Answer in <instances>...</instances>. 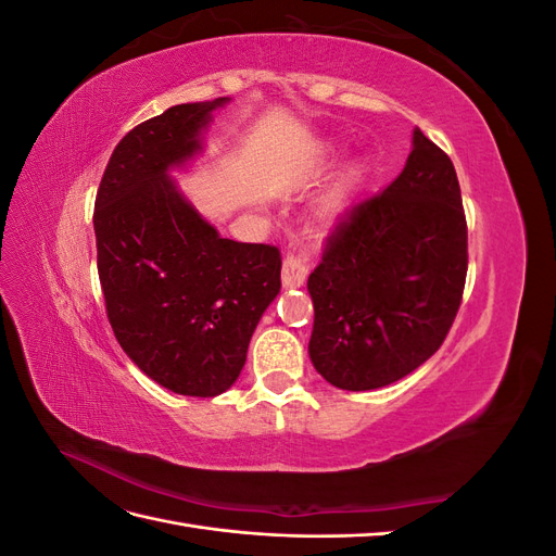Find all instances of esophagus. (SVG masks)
I'll use <instances>...</instances> for the list:
<instances>
[{
    "label": "esophagus",
    "mask_w": 556,
    "mask_h": 556,
    "mask_svg": "<svg viewBox=\"0 0 556 556\" xmlns=\"http://www.w3.org/2000/svg\"><path fill=\"white\" fill-rule=\"evenodd\" d=\"M311 271V252L306 248H296L288 252L282 262V285L285 288H299L304 285Z\"/></svg>",
    "instance_id": "esophagus-1"
}]
</instances>
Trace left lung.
I'll use <instances>...</instances> for the list:
<instances>
[{"label": "left lung", "instance_id": "8db88e82", "mask_svg": "<svg viewBox=\"0 0 556 556\" xmlns=\"http://www.w3.org/2000/svg\"><path fill=\"white\" fill-rule=\"evenodd\" d=\"M466 268L457 172L415 129L399 178L345 211L308 278V352L317 374L350 392L413 374L443 345L462 306Z\"/></svg>", "mask_w": 556, "mask_h": 556}]
</instances>
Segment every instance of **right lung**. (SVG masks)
<instances>
[{"instance_id":"1","label":"right lung","mask_w":556,"mask_h":556,"mask_svg":"<svg viewBox=\"0 0 556 556\" xmlns=\"http://www.w3.org/2000/svg\"><path fill=\"white\" fill-rule=\"evenodd\" d=\"M213 102L178 104L127 131L94 199L97 271L127 357L166 390L217 396L280 292V250L220 233L180 197L169 166L201 148Z\"/></svg>"}]
</instances>
